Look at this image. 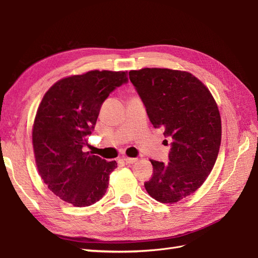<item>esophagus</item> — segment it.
I'll list each match as a JSON object with an SVG mask.
<instances>
[{
    "label": "esophagus",
    "mask_w": 258,
    "mask_h": 258,
    "mask_svg": "<svg viewBox=\"0 0 258 258\" xmlns=\"http://www.w3.org/2000/svg\"><path fill=\"white\" fill-rule=\"evenodd\" d=\"M138 159L137 158H131V157H123V161L128 163V165H131V163H135Z\"/></svg>",
    "instance_id": "esophagus-1"
}]
</instances>
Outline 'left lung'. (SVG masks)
<instances>
[{"instance_id": "8db88e82", "label": "left lung", "mask_w": 258, "mask_h": 258, "mask_svg": "<svg viewBox=\"0 0 258 258\" xmlns=\"http://www.w3.org/2000/svg\"><path fill=\"white\" fill-rule=\"evenodd\" d=\"M129 79L154 128L172 141L168 163L151 159L154 173L145 189L155 200L174 204L196 191L214 167L220 112L209 89L188 72L145 68L130 71Z\"/></svg>"}]
</instances>
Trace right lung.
<instances>
[{
  "mask_svg": "<svg viewBox=\"0 0 258 258\" xmlns=\"http://www.w3.org/2000/svg\"><path fill=\"white\" fill-rule=\"evenodd\" d=\"M128 83L127 72L90 71L60 80L45 93L35 116L32 140L44 183L63 201L88 207L104 196L117 167L85 152L102 103Z\"/></svg>",
  "mask_w": 258,
  "mask_h": 258,
  "instance_id": "add662e5",
  "label": "right lung"
}]
</instances>
